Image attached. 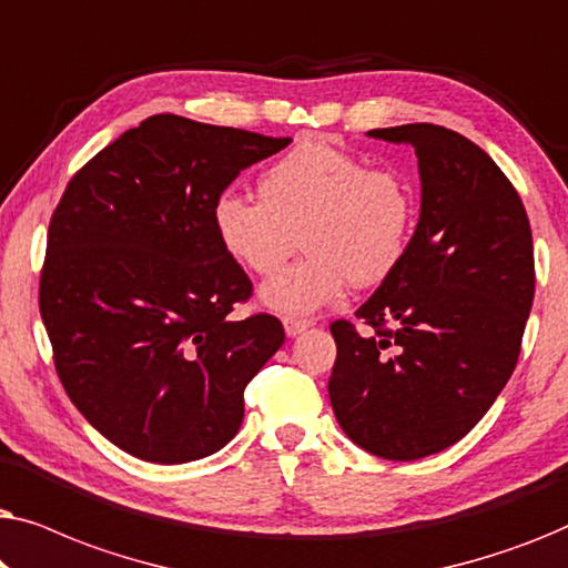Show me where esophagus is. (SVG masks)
I'll list each match as a JSON object with an SVG mask.
<instances>
[{
	"instance_id": "esophagus-1",
	"label": "esophagus",
	"mask_w": 568,
	"mask_h": 568,
	"mask_svg": "<svg viewBox=\"0 0 568 568\" xmlns=\"http://www.w3.org/2000/svg\"><path fill=\"white\" fill-rule=\"evenodd\" d=\"M307 328H313V321H307V317H284V331L286 336H300V333H305Z\"/></svg>"
}]
</instances>
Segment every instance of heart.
<instances>
[{
  "label": "heart",
  "instance_id": "1",
  "mask_svg": "<svg viewBox=\"0 0 568 568\" xmlns=\"http://www.w3.org/2000/svg\"><path fill=\"white\" fill-rule=\"evenodd\" d=\"M416 196L395 170L369 168L325 142H302L261 175V199L222 191L212 227L222 251L253 274H268L297 245L307 255L261 284L263 307L313 315L348 284L385 282L406 255Z\"/></svg>",
  "mask_w": 568,
  "mask_h": 568
}]
</instances>
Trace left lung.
Returning a JSON list of instances; mask_svg holds the SVG:
<instances>
[{
  "label": "left lung",
  "mask_w": 568,
  "mask_h": 568,
  "mask_svg": "<svg viewBox=\"0 0 568 568\" xmlns=\"http://www.w3.org/2000/svg\"><path fill=\"white\" fill-rule=\"evenodd\" d=\"M410 144L422 212L400 266L356 310L375 331L331 325L333 414L385 460L460 442L515 372L535 294L532 232L515 185L470 139L434 123L372 129Z\"/></svg>",
  "instance_id": "1"
}]
</instances>
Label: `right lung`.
<instances>
[{"instance_id":"add662e5","label":"right lung","mask_w":568,"mask_h":568,"mask_svg":"<svg viewBox=\"0 0 568 568\" xmlns=\"http://www.w3.org/2000/svg\"><path fill=\"white\" fill-rule=\"evenodd\" d=\"M292 139L160 113L100 150L49 224L41 317L61 385L123 453L178 465L243 424V393L284 344L274 315L230 321L251 297L212 206L240 170Z\"/></svg>"}]
</instances>
